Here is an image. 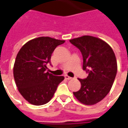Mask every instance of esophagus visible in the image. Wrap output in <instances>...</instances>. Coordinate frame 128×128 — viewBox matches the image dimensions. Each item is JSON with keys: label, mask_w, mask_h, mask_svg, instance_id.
<instances>
[{"label": "esophagus", "mask_w": 128, "mask_h": 128, "mask_svg": "<svg viewBox=\"0 0 128 128\" xmlns=\"http://www.w3.org/2000/svg\"><path fill=\"white\" fill-rule=\"evenodd\" d=\"M64 78H65L66 80H72V78L68 76V75H65V76H64Z\"/></svg>", "instance_id": "1"}]
</instances>
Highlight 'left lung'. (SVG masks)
I'll return each instance as SVG.
<instances>
[{
    "label": "left lung",
    "instance_id": "obj_1",
    "mask_svg": "<svg viewBox=\"0 0 128 128\" xmlns=\"http://www.w3.org/2000/svg\"><path fill=\"white\" fill-rule=\"evenodd\" d=\"M70 42L82 52L83 70L88 74L86 79L78 78L82 86L74 94L82 103L93 105L102 100L112 86L117 73L114 52L105 41L89 35Z\"/></svg>",
    "mask_w": 128,
    "mask_h": 128
}]
</instances>
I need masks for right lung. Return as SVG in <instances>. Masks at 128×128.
I'll return each mask as SVG.
<instances>
[{
	"instance_id": "add662e5",
	"label": "right lung",
	"mask_w": 128,
	"mask_h": 128,
	"mask_svg": "<svg viewBox=\"0 0 128 128\" xmlns=\"http://www.w3.org/2000/svg\"><path fill=\"white\" fill-rule=\"evenodd\" d=\"M65 40L40 37L28 41L21 48L14 66V78L23 97L34 105H42L50 100L64 76L46 72L51 65L52 53Z\"/></svg>"
}]
</instances>
